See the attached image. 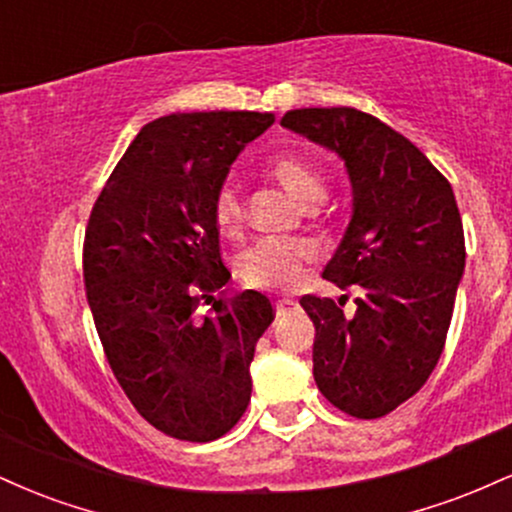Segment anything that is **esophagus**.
<instances>
[{
	"label": "esophagus",
	"instance_id": "34e87169",
	"mask_svg": "<svg viewBox=\"0 0 512 512\" xmlns=\"http://www.w3.org/2000/svg\"><path fill=\"white\" fill-rule=\"evenodd\" d=\"M298 308L296 301H291V298H281V301H276V317L286 315V313H293V310Z\"/></svg>",
	"mask_w": 512,
	"mask_h": 512
}]
</instances>
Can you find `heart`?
I'll return each instance as SVG.
<instances>
[{
	"label": "heart",
	"mask_w": 512,
	"mask_h": 512,
	"mask_svg": "<svg viewBox=\"0 0 512 512\" xmlns=\"http://www.w3.org/2000/svg\"><path fill=\"white\" fill-rule=\"evenodd\" d=\"M272 175L284 185V190L305 204L315 207L327 195V175L310 156L303 154H284L272 161ZM214 221L221 231H236L243 223V199H240L236 182L226 180L216 187L214 202ZM313 255V248L303 240L289 238H264L255 243L240 257L238 269L240 279L255 289L269 291H286L301 276V267L308 257Z\"/></svg>",
	"instance_id": "obj_1"
}]
</instances>
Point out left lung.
<instances>
[{
	"label": "left lung",
	"instance_id": "1",
	"mask_svg": "<svg viewBox=\"0 0 512 512\" xmlns=\"http://www.w3.org/2000/svg\"><path fill=\"white\" fill-rule=\"evenodd\" d=\"M281 127L344 161L354 192L349 228L327 281L358 286L356 313L303 296L315 325L320 392L356 419H380L424 387L443 354L464 272V231L445 175L378 117L354 108H301Z\"/></svg>",
	"mask_w": 512,
	"mask_h": 512
}]
</instances>
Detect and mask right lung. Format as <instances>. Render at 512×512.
Here are the masks:
<instances>
[{
    "label": "right lung",
    "instance_id": "right-lung-1",
    "mask_svg": "<svg viewBox=\"0 0 512 512\" xmlns=\"http://www.w3.org/2000/svg\"><path fill=\"white\" fill-rule=\"evenodd\" d=\"M272 113L158 117L137 134L93 204L84 284L105 358L134 409L170 438L209 443L245 414L255 344L272 325L260 291L196 308L231 279L216 187Z\"/></svg>",
    "mask_w": 512,
    "mask_h": 512
}]
</instances>
